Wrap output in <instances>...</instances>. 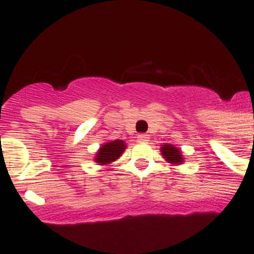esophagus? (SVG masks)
<instances>
[{"label":"esophagus","mask_w":254,"mask_h":254,"mask_svg":"<svg viewBox=\"0 0 254 254\" xmlns=\"http://www.w3.org/2000/svg\"><path fill=\"white\" fill-rule=\"evenodd\" d=\"M148 140H149V135H148V134H144V133H142V134H138L137 142H139V143H147Z\"/></svg>","instance_id":"1"}]
</instances>
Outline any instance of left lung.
Masks as SVG:
<instances>
[{
    "instance_id": "8db88e82",
    "label": "left lung",
    "mask_w": 254,
    "mask_h": 254,
    "mask_svg": "<svg viewBox=\"0 0 254 254\" xmlns=\"http://www.w3.org/2000/svg\"><path fill=\"white\" fill-rule=\"evenodd\" d=\"M160 150H162L163 157L169 163H173V164H182L183 163L182 152L178 148L173 147L172 144H164L160 148Z\"/></svg>"
}]
</instances>
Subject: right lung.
I'll return each mask as SVG.
<instances>
[{
  "mask_svg": "<svg viewBox=\"0 0 254 254\" xmlns=\"http://www.w3.org/2000/svg\"><path fill=\"white\" fill-rule=\"evenodd\" d=\"M125 149H126V144H125L124 140L117 139L114 140V142H109L100 148L95 160L101 165L109 164V163L114 162L117 158L121 157Z\"/></svg>",
  "mask_w": 254,
  "mask_h": 254,
  "instance_id": "1",
  "label": "right lung"
}]
</instances>
